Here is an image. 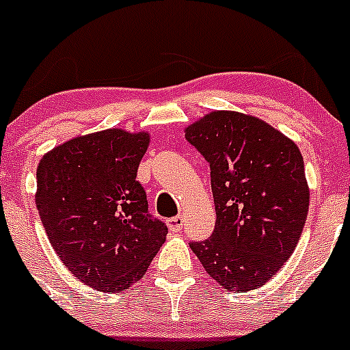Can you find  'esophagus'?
<instances>
[{"instance_id": "1", "label": "esophagus", "mask_w": 350, "mask_h": 350, "mask_svg": "<svg viewBox=\"0 0 350 350\" xmlns=\"http://www.w3.org/2000/svg\"><path fill=\"white\" fill-rule=\"evenodd\" d=\"M183 225H185V218H183V215H176V217L169 218L167 220V227L171 228L172 232H179L183 228Z\"/></svg>"}]
</instances>
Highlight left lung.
I'll use <instances>...</instances> for the list:
<instances>
[{"label": "left lung", "instance_id": "1", "mask_svg": "<svg viewBox=\"0 0 350 350\" xmlns=\"http://www.w3.org/2000/svg\"><path fill=\"white\" fill-rule=\"evenodd\" d=\"M210 164L217 221L211 237L189 242L208 276L249 291L288 262L299 241L310 193L295 142L256 116L213 111L186 129Z\"/></svg>", "mask_w": 350, "mask_h": 350}]
</instances>
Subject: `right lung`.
I'll return each mask as SVG.
<instances>
[{
    "mask_svg": "<svg viewBox=\"0 0 350 350\" xmlns=\"http://www.w3.org/2000/svg\"><path fill=\"white\" fill-rule=\"evenodd\" d=\"M147 146V133L109 129L76 137L38 164L35 203L49 241L77 280L100 291L137 283L167 235L137 181Z\"/></svg>",
    "mask_w": 350,
    "mask_h": 350,
    "instance_id": "1",
    "label": "right lung"
}]
</instances>
